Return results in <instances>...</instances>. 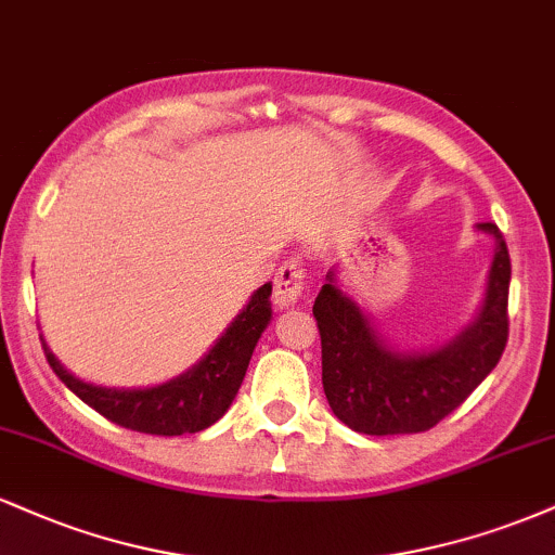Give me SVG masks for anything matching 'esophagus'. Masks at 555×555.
I'll return each instance as SVG.
<instances>
[{
    "label": "esophagus",
    "mask_w": 555,
    "mask_h": 555,
    "mask_svg": "<svg viewBox=\"0 0 555 555\" xmlns=\"http://www.w3.org/2000/svg\"><path fill=\"white\" fill-rule=\"evenodd\" d=\"M305 266L299 258H286L273 276V299L279 308H289L305 295Z\"/></svg>",
    "instance_id": "obj_1"
}]
</instances>
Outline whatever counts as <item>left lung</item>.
<instances>
[{"mask_svg":"<svg viewBox=\"0 0 555 555\" xmlns=\"http://www.w3.org/2000/svg\"><path fill=\"white\" fill-rule=\"evenodd\" d=\"M477 229L495 237L486 305L473 326L436 352H391L328 271L313 315L321 334L323 391L344 425L365 436L430 430L499 365L508 341L512 260L499 227L486 221Z\"/></svg>","mask_w":555,"mask_h":555,"instance_id":"obj_1","label":"left lung"}]
</instances>
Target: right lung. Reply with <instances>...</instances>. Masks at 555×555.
<instances>
[{"label": "right lung", "instance_id": "right-lung-1", "mask_svg": "<svg viewBox=\"0 0 555 555\" xmlns=\"http://www.w3.org/2000/svg\"><path fill=\"white\" fill-rule=\"evenodd\" d=\"M269 321L271 284H263L195 367L169 384L132 388V391L82 384L54 360L47 344H43V354L62 384L88 406H93L99 415L122 428L151 433V436H182V433L206 430L229 410L250 365L253 349Z\"/></svg>", "mask_w": 555, "mask_h": 555}]
</instances>
